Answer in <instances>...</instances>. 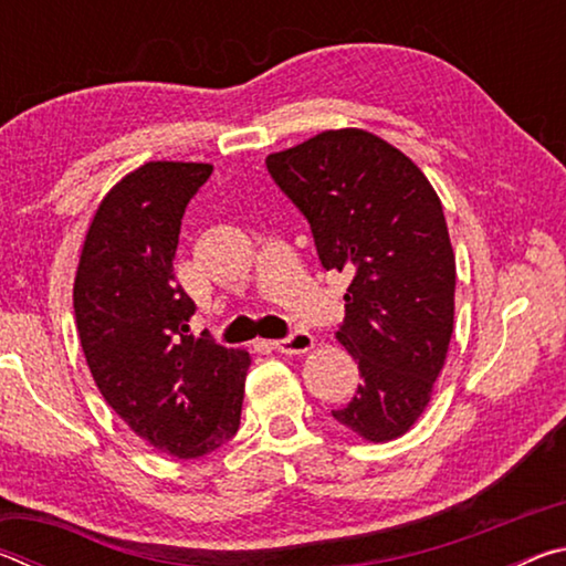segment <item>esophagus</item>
I'll use <instances>...</instances> for the list:
<instances>
[{
    "label": "esophagus",
    "mask_w": 566,
    "mask_h": 566,
    "mask_svg": "<svg viewBox=\"0 0 566 566\" xmlns=\"http://www.w3.org/2000/svg\"><path fill=\"white\" fill-rule=\"evenodd\" d=\"M274 349L282 354H306L314 349V337L310 332H294L292 337L274 342Z\"/></svg>",
    "instance_id": "obj_1"
}]
</instances>
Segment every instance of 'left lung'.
I'll use <instances>...</instances> for the list:
<instances>
[{
    "mask_svg": "<svg viewBox=\"0 0 566 566\" xmlns=\"http://www.w3.org/2000/svg\"><path fill=\"white\" fill-rule=\"evenodd\" d=\"M266 169L310 222L324 270L352 276L337 339L361 385L332 415L364 442H391L427 409L454 329L442 202L405 151L357 127L274 151Z\"/></svg>",
    "mask_w": 566,
    "mask_h": 566,
    "instance_id": "obj_1",
    "label": "left lung"
}]
</instances>
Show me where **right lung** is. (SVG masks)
Segmentation results:
<instances>
[{
    "instance_id": "add662e5",
    "label": "right lung",
    "mask_w": 566,
    "mask_h": 566,
    "mask_svg": "<svg viewBox=\"0 0 566 566\" xmlns=\"http://www.w3.org/2000/svg\"><path fill=\"white\" fill-rule=\"evenodd\" d=\"M212 175L205 161H147L94 212L74 276L82 352L102 397L159 452L191 459L237 434L244 349L195 339V302L175 282L189 199Z\"/></svg>"
}]
</instances>
